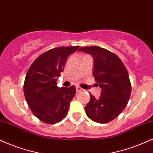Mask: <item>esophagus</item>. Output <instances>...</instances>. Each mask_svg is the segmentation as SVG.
<instances>
[{"label": "esophagus", "instance_id": "34e87169", "mask_svg": "<svg viewBox=\"0 0 153 153\" xmlns=\"http://www.w3.org/2000/svg\"><path fill=\"white\" fill-rule=\"evenodd\" d=\"M76 91H77V92L79 93V92H81V91H83V89L81 88L80 86H76Z\"/></svg>", "mask_w": 153, "mask_h": 153}]
</instances>
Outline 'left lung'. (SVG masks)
Wrapping results in <instances>:
<instances>
[{"label": "left lung", "mask_w": 153, "mask_h": 153, "mask_svg": "<svg viewBox=\"0 0 153 153\" xmlns=\"http://www.w3.org/2000/svg\"><path fill=\"white\" fill-rule=\"evenodd\" d=\"M78 51L93 56V75L102 89L99 99L90 95L85 107L86 115L95 122H109L122 113L130 98L131 86L127 68L117 54L102 47H82Z\"/></svg>", "instance_id": "obj_1"}]
</instances>
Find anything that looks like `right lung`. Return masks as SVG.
I'll list each match as a JSON object with an SVG mask.
<instances>
[{"label": "right lung", "mask_w": 153, "mask_h": 153, "mask_svg": "<svg viewBox=\"0 0 153 153\" xmlns=\"http://www.w3.org/2000/svg\"><path fill=\"white\" fill-rule=\"evenodd\" d=\"M79 46L59 47L44 52L31 65L26 75L24 93L28 106L42 122L53 124L65 118L75 96V85L57 87V78L64 71L67 58Z\"/></svg>", "instance_id": "add662e5"}]
</instances>
